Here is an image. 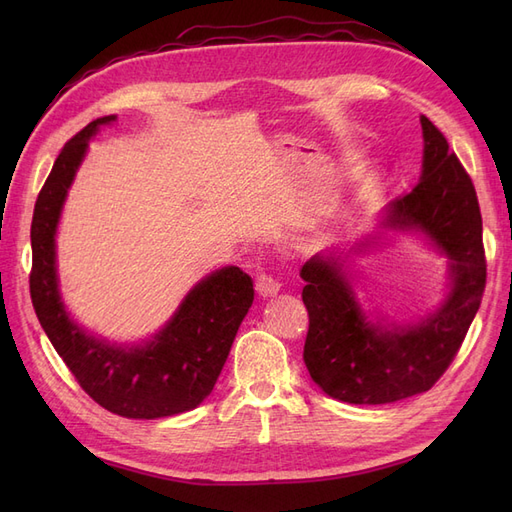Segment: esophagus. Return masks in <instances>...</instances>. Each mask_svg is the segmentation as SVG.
I'll use <instances>...</instances> for the list:
<instances>
[{"instance_id":"1","label":"esophagus","mask_w":512,"mask_h":512,"mask_svg":"<svg viewBox=\"0 0 512 512\" xmlns=\"http://www.w3.org/2000/svg\"><path fill=\"white\" fill-rule=\"evenodd\" d=\"M256 292L260 294L262 299H267V297H275V294L280 292V282L273 280L271 275H260L258 280H256Z\"/></svg>"}]
</instances>
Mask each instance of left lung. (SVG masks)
I'll list each match as a JSON object with an SVG mask.
<instances>
[{"label": "left lung", "mask_w": 512, "mask_h": 512, "mask_svg": "<svg viewBox=\"0 0 512 512\" xmlns=\"http://www.w3.org/2000/svg\"><path fill=\"white\" fill-rule=\"evenodd\" d=\"M421 128L423 170L416 188L384 207L371 235L346 252L333 247L312 256L299 273L309 314L305 367L324 393L348 404H391L429 391L455 359L483 299V220L472 179L425 115ZM389 229L423 236L449 265L443 303L408 323L365 313L345 267L352 251L381 245Z\"/></svg>", "instance_id": "1"}]
</instances>
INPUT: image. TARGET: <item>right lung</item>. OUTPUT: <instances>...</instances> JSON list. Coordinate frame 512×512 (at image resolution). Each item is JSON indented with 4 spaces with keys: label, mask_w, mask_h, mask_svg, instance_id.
I'll list each match as a JSON object with an SVG mask.
<instances>
[{
    "label": "right lung",
    "mask_w": 512,
    "mask_h": 512,
    "mask_svg": "<svg viewBox=\"0 0 512 512\" xmlns=\"http://www.w3.org/2000/svg\"><path fill=\"white\" fill-rule=\"evenodd\" d=\"M113 121L117 115L100 117L70 138L42 185L32 222L29 290L46 337L83 391L108 412L149 421L190 412L209 397L252 307L254 282L232 265L211 271L141 344L108 342L70 316L59 290L57 226L89 141Z\"/></svg>",
    "instance_id": "obj_1"
}]
</instances>
